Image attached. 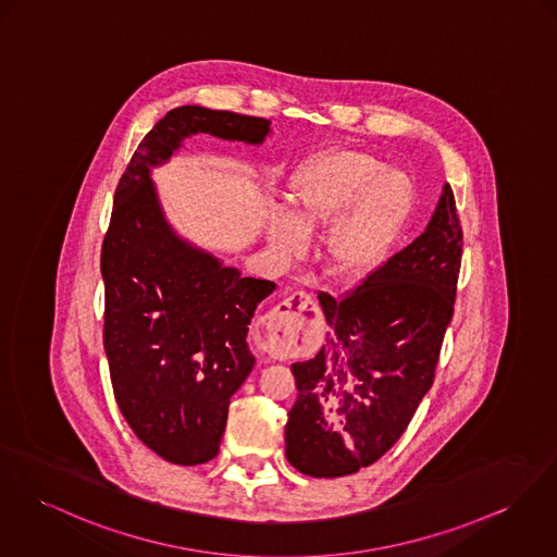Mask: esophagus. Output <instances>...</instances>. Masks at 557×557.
I'll return each instance as SVG.
<instances>
[{
    "mask_svg": "<svg viewBox=\"0 0 557 557\" xmlns=\"http://www.w3.org/2000/svg\"><path fill=\"white\" fill-rule=\"evenodd\" d=\"M322 322V313L307 293H295L288 299L269 309L258 324L260 342L267 351H277L284 343L305 339L315 333Z\"/></svg>",
    "mask_w": 557,
    "mask_h": 557,
    "instance_id": "1",
    "label": "esophagus"
}]
</instances>
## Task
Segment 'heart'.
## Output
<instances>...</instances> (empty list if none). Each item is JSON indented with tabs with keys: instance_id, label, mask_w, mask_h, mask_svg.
I'll return each mask as SVG.
<instances>
[{
	"instance_id": "b5f03b06",
	"label": "heart",
	"mask_w": 557,
	"mask_h": 557,
	"mask_svg": "<svg viewBox=\"0 0 557 557\" xmlns=\"http://www.w3.org/2000/svg\"><path fill=\"white\" fill-rule=\"evenodd\" d=\"M295 218L277 214L269 239L286 260L307 250L305 231L331 228L326 260L335 277L356 282L373 273L398 244L413 208V184L398 170L358 150H331L293 177Z\"/></svg>"
}]
</instances>
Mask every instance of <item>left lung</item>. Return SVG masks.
I'll list each match as a JSON object with an SVG mask.
<instances>
[{
  "instance_id": "8db88e82",
  "label": "left lung",
  "mask_w": 557,
  "mask_h": 557,
  "mask_svg": "<svg viewBox=\"0 0 557 557\" xmlns=\"http://www.w3.org/2000/svg\"><path fill=\"white\" fill-rule=\"evenodd\" d=\"M465 233L445 184L426 231L335 299L320 293L326 345L293 373L286 458L309 476L377 462L400 438L434 382L454 315Z\"/></svg>"
}]
</instances>
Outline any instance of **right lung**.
Instances as JSON below:
<instances>
[{
  "instance_id": "1",
  "label": "right lung",
  "mask_w": 557,
  "mask_h": 557,
  "mask_svg": "<svg viewBox=\"0 0 557 557\" xmlns=\"http://www.w3.org/2000/svg\"><path fill=\"white\" fill-rule=\"evenodd\" d=\"M269 121L182 106L139 141L114 193L101 244L103 347L121 413L137 438L173 465L220 449L231 396L255 367L246 335L269 280L242 277L170 231L148 165L195 133L258 144Z\"/></svg>"
}]
</instances>
